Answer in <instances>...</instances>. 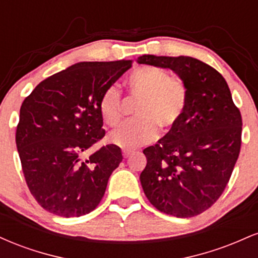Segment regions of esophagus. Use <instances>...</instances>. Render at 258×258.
Segmentation results:
<instances>
[{"mask_svg": "<svg viewBox=\"0 0 258 258\" xmlns=\"http://www.w3.org/2000/svg\"><path fill=\"white\" fill-rule=\"evenodd\" d=\"M131 154H132L131 150H122V156H123V158H125V159L128 158V156L131 155Z\"/></svg>", "mask_w": 258, "mask_h": 258, "instance_id": "esophagus-1", "label": "esophagus"}]
</instances>
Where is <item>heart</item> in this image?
Instances as JSON below:
<instances>
[{"mask_svg": "<svg viewBox=\"0 0 258 258\" xmlns=\"http://www.w3.org/2000/svg\"><path fill=\"white\" fill-rule=\"evenodd\" d=\"M128 88L133 97L141 99L137 106V116L141 119L125 122L109 136L110 143L125 150L153 142L158 137V125L165 130L176 126L188 100L185 86L158 68L144 67L133 72L128 78ZM98 109L108 126L120 122L122 102L116 85L106 88Z\"/></svg>", "mask_w": 258, "mask_h": 258, "instance_id": "heart-1", "label": "heart"}]
</instances>
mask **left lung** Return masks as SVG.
<instances>
[{
  "label": "left lung",
  "instance_id": "left-lung-1",
  "mask_svg": "<svg viewBox=\"0 0 258 258\" xmlns=\"http://www.w3.org/2000/svg\"><path fill=\"white\" fill-rule=\"evenodd\" d=\"M137 63L172 70L188 92L178 123L143 150L142 188L159 211L194 217L214 205L230 178L240 153V111L223 76L199 59L144 54Z\"/></svg>",
  "mask_w": 258,
  "mask_h": 258
}]
</instances>
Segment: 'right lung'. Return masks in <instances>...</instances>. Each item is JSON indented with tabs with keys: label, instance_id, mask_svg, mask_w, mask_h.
<instances>
[{
	"label": "right lung",
	"instance_id": "1",
	"mask_svg": "<svg viewBox=\"0 0 258 258\" xmlns=\"http://www.w3.org/2000/svg\"><path fill=\"white\" fill-rule=\"evenodd\" d=\"M132 67L131 60L80 61L38 84L20 108L16 143L30 193L46 211L80 217L96 209L122 161L104 137L100 97Z\"/></svg>",
	"mask_w": 258,
	"mask_h": 258
}]
</instances>
